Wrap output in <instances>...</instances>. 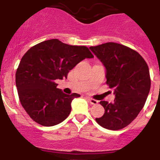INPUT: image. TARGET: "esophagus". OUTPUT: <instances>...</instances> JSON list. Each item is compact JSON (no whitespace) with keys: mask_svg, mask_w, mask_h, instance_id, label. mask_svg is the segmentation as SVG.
<instances>
[{"mask_svg":"<svg viewBox=\"0 0 160 160\" xmlns=\"http://www.w3.org/2000/svg\"><path fill=\"white\" fill-rule=\"evenodd\" d=\"M88 100H89V103H90V104H94V105H96V104H98V100H94V99L90 98V97H89V98H88Z\"/></svg>","mask_w":160,"mask_h":160,"instance_id":"esophagus-1","label":"esophagus"}]
</instances>
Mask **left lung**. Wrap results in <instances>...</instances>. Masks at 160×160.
<instances>
[{
    "instance_id": "8db88e82",
    "label": "left lung",
    "mask_w": 160,
    "mask_h": 160,
    "mask_svg": "<svg viewBox=\"0 0 160 160\" xmlns=\"http://www.w3.org/2000/svg\"><path fill=\"white\" fill-rule=\"evenodd\" d=\"M106 68L107 85L115 89L114 103L100 101L104 115L100 126L118 130L127 127L144 107L151 87L149 69L137 51L121 44L108 42L89 47Z\"/></svg>"
}]
</instances>
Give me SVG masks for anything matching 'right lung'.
Segmentation results:
<instances>
[{"label": "right lung", "mask_w": 160, "mask_h": 160, "mask_svg": "<svg viewBox=\"0 0 160 160\" xmlns=\"http://www.w3.org/2000/svg\"><path fill=\"white\" fill-rule=\"evenodd\" d=\"M86 46L70 45L51 39L33 45L24 54L16 73L19 100L34 122L52 127L66 119L71 101L80 95L63 93L56 79L68 78L69 71L86 58H92Z\"/></svg>", "instance_id": "right-lung-1"}]
</instances>
